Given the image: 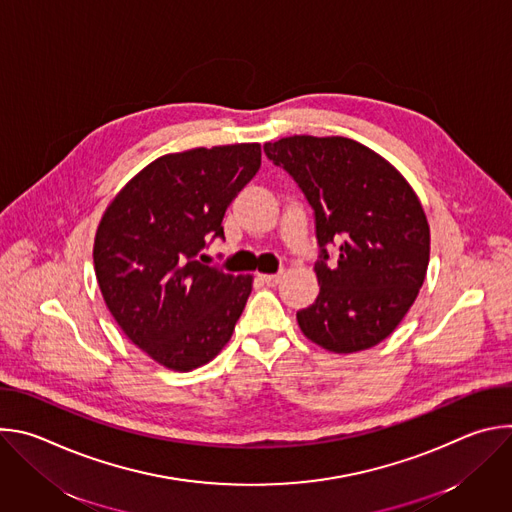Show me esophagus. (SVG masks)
<instances>
[{
	"instance_id": "34e87169",
	"label": "esophagus",
	"mask_w": 512,
	"mask_h": 512,
	"mask_svg": "<svg viewBox=\"0 0 512 512\" xmlns=\"http://www.w3.org/2000/svg\"><path fill=\"white\" fill-rule=\"evenodd\" d=\"M257 279L267 285V287H275L279 281H281V273H275V275H257Z\"/></svg>"
}]
</instances>
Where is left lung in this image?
<instances>
[{"label":"left lung","mask_w":512,"mask_h":512,"mask_svg":"<svg viewBox=\"0 0 512 512\" xmlns=\"http://www.w3.org/2000/svg\"><path fill=\"white\" fill-rule=\"evenodd\" d=\"M314 208L320 294L298 312L306 338L350 354L385 340L413 306L429 263V225L409 182L348 137L291 135L263 145ZM341 245L334 264L325 247Z\"/></svg>","instance_id":"8db88e82"}]
</instances>
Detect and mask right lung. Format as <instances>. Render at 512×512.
Returning <instances> with one entry per match:
<instances>
[{
	"label": "right lung",
	"mask_w": 512,
	"mask_h": 512,
	"mask_svg": "<svg viewBox=\"0 0 512 512\" xmlns=\"http://www.w3.org/2000/svg\"><path fill=\"white\" fill-rule=\"evenodd\" d=\"M261 166L259 143L168 154L107 206L93 247L103 300L125 336L172 371H192L231 340L251 275L198 261L225 239L223 216Z\"/></svg>",
	"instance_id": "add662e5"
}]
</instances>
